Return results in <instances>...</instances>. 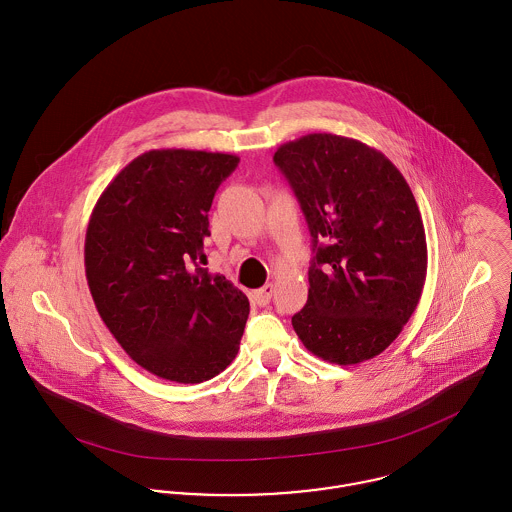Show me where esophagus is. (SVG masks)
I'll return each instance as SVG.
<instances>
[{"label":"esophagus","mask_w":512,"mask_h":512,"mask_svg":"<svg viewBox=\"0 0 512 512\" xmlns=\"http://www.w3.org/2000/svg\"><path fill=\"white\" fill-rule=\"evenodd\" d=\"M272 293H274V286L272 284H266L264 288H260V290H256L254 292V301L262 307V305H268L270 303V299H272Z\"/></svg>","instance_id":"obj_1"}]
</instances>
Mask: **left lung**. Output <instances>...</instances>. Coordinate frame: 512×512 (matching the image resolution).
<instances>
[{
	"label": "left lung",
	"instance_id": "8db88e82",
	"mask_svg": "<svg viewBox=\"0 0 512 512\" xmlns=\"http://www.w3.org/2000/svg\"><path fill=\"white\" fill-rule=\"evenodd\" d=\"M274 163L315 252L307 303L292 317L297 337L335 365L380 355L412 317L428 272L424 222L406 179L378 149L335 134L288 142Z\"/></svg>",
	"mask_w": 512,
	"mask_h": 512
}]
</instances>
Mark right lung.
I'll list each match as a JSON object with an SVG mask.
<instances>
[{"mask_svg":"<svg viewBox=\"0 0 512 512\" xmlns=\"http://www.w3.org/2000/svg\"><path fill=\"white\" fill-rule=\"evenodd\" d=\"M238 161L151 149L112 179L90 215L84 268L96 309L132 361L159 378L197 384L238 353L248 297L201 266L215 193Z\"/></svg>","mask_w":512,"mask_h":512,"instance_id":"obj_1","label":"right lung"}]
</instances>
